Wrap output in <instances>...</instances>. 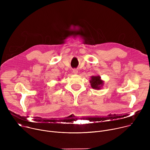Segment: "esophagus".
Returning a JSON list of instances; mask_svg holds the SVG:
<instances>
[{
  "label": "esophagus",
  "instance_id": "1",
  "mask_svg": "<svg viewBox=\"0 0 150 150\" xmlns=\"http://www.w3.org/2000/svg\"><path fill=\"white\" fill-rule=\"evenodd\" d=\"M73 73L75 75H76L78 74V70L76 69H73Z\"/></svg>",
  "mask_w": 150,
  "mask_h": 150
}]
</instances>
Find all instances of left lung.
<instances>
[{
  "mask_svg": "<svg viewBox=\"0 0 150 150\" xmlns=\"http://www.w3.org/2000/svg\"><path fill=\"white\" fill-rule=\"evenodd\" d=\"M90 82L92 88L95 90L101 89L104 85V81L101 79V77L99 75L91 76Z\"/></svg>",
  "mask_w": 150,
  "mask_h": 150,
  "instance_id": "8db88e82",
  "label": "left lung"
}]
</instances>
